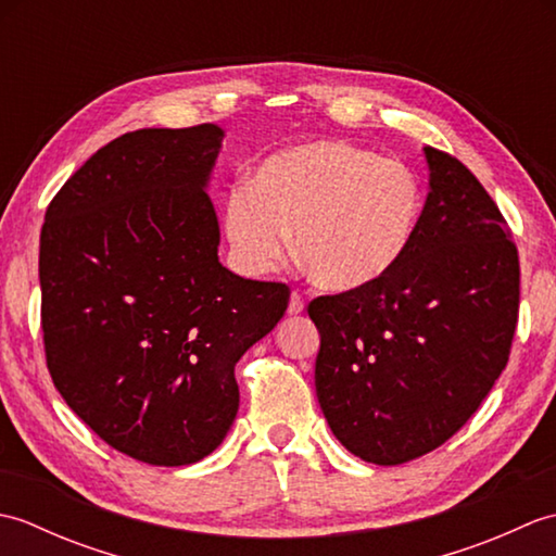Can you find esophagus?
<instances>
[{
  "label": "esophagus",
  "instance_id": "esophagus-1",
  "mask_svg": "<svg viewBox=\"0 0 556 556\" xmlns=\"http://www.w3.org/2000/svg\"><path fill=\"white\" fill-rule=\"evenodd\" d=\"M303 308H305L303 296L299 291H293L291 299H289V315H299V313H303Z\"/></svg>",
  "mask_w": 556,
  "mask_h": 556
}]
</instances>
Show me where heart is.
Wrapping results in <instances>:
<instances>
[{"label":"heart","mask_w":556,"mask_h":556,"mask_svg":"<svg viewBox=\"0 0 556 556\" xmlns=\"http://www.w3.org/2000/svg\"><path fill=\"white\" fill-rule=\"evenodd\" d=\"M422 191L406 164L349 140H311L269 155L224 200V233L248 275L287 255L317 287L356 291L389 275L416 239Z\"/></svg>","instance_id":"b5f03b06"}]
</instances>
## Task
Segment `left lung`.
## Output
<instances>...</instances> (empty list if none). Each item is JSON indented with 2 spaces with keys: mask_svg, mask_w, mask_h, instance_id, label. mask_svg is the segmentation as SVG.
I'll return each mask as SVG.
<instances>
[{
  "mask_svg": "<svg viewBox=\"0 0 556 556\" xmlns=\"http://www.w3.org/2000/svg\"><path fill=\"white\" fill-rule=\"evenodd\" d=\"M430 193L404 260L311 301L315 392L337 440L399 466L464 428L506 368L521 267L497 203L464 162L425 148Z\"/></svg>",
  "mask_w": 556,
  "mask_h": 556,
  "instance_id": "left-lung-1",
  "label": "left lung"
}]
</instances>
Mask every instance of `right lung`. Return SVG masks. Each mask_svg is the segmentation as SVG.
Masks as SVG:
<instances>
[{
	"label": "right lung",
	"instance_id": "1",
	"mask_svg": "<svg viewBox=\"0 0 556 556\" xmlns=\"http://www.w3.org/2000/svg\"><path fill=\"white\" fill-rule=\"evenodd\" d=\"M224 131L140 128L59 188L40 233L42 341L68 408L116 452L188 466L239 410L233 365L289 305L217 257L205 193Z\"/></svg>",
	"mask_w": 556,
	"mask_h": 556
}]
</instances>
